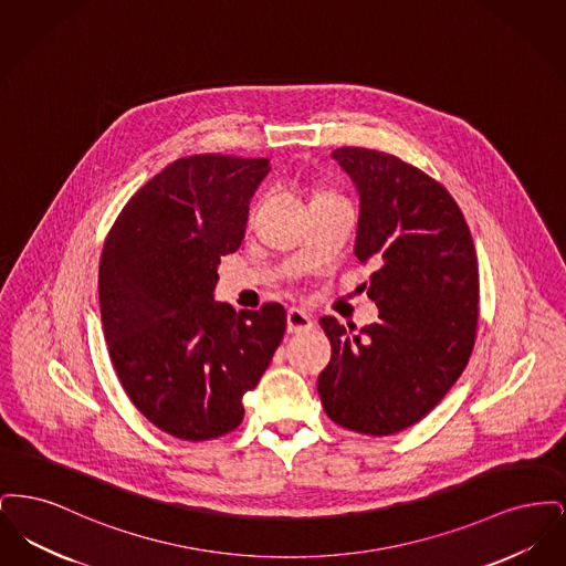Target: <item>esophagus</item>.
<instances>
[{
    "label": "esophagus",
    "mask_w": 566,
    "mask_h": 566,
    "mask_svg": "<svg viewBox=\"0 0 566 566\" xmlns=\"http://www.w3.org/2000/svg\"><path fill=\"white\" fill-rule=\"evenodd\" d=\"M312 326H314V318L310 314H305L298 307H291L289 310V314H286V328H289V333H303V331H310Z\"/></svg>",
    "instance_id": "esophagus-1"
}]
</instances>
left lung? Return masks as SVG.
<instances>
[{
  "label": "left lung",
  "mask_w": 566,
  "mask_h": 566,
  "mask_svg": "<svg viewBox=\"0 0 566 566\" xmlns=\"http://www.w3.org/2000/svg\"><path fill=\"white\" fill-rule=\"evenodd\" d=\"M358 190L354 254L374 261L377 323L321 318L333 356L318 377L326 416L395 434L422 420L464 371L480 316L478 254L452 195L418 167L369 148L331 155Z\"/></svg>",
  "instance_id": "left-lung-1"
}]
</instances>
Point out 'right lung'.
Here are the masks:
<instances>
[{
  "mask_svg": "<svg viewBox=\"0 0 566 566\" xmlns=\"http://www.w3.org/2000/svg\"><path fill=\"white\" fill-rule=\"evenodd\" d=\"M270 159L195 155L127 201L99 261L109 358L135 407L163 432L208 441L243 420L286 331L280 303L214 301L220 256L240 248Z\"/></svg>",
  "mask_w": 566,
  "mask_h": 566,
  "instance_id": "obj_1",
  "label": "right lung"
}]
</instances>
